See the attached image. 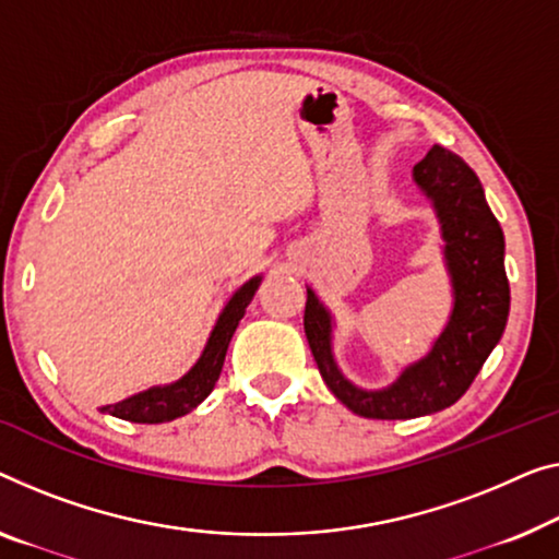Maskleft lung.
<instances>
[{
  "label": "left lung",
  "instance_id": "left-lung-1",
  "mask_svg": "<svg viewBox=\"0 0 559 559\" xmlns=\"http://www.w3.org/2000/svg\"><path fill=\"white\" fill-rule=\"evenodd\" d=\"M414 180L435 200L444 255L454 283V311L427 359L406 369L394 386L361 391L341 377L331 356V319L313 290L304 329L323 381L338 402L366 419H414L452 406L472 386L502 338L510 313L504 236L474 170L452 150L435 145L414 165Z\"/></svg>",
  "mask_w": 559,
  "mask_h": 559
}]
</instances>
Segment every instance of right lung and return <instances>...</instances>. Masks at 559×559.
Instances as JSON below:
<instances>
[{"label": "right lung", "mask_w": 559, "mask_h": 559, "mask_svg": "<svg viewBox=\"0 0 559 559\" xmlns=\"http://www.w3.org/2000/svg\"><path fill=\"white\" fill-rule=\"evenodd\" d=\"M258 283H261V278L248 281L246 286L230 298L228 306L223 308L218 323H215L211 338H207V346L203 356H200V361L178 381V384L143 391V394L124 399V402L103 406V412L132 424H163L193 412L195 406L211 394L215 381H218L223 361H226L228 344L233 333H236L238 321L243 319L246 306L251 304Z\"/></svg>", "instance_id": "add662e5"}]
</instances>
